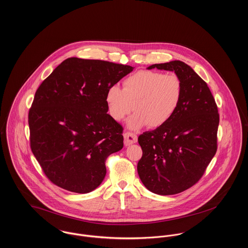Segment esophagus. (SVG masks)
Here are the masks:
<instances>
[{
    "mask_svg": "<svg viewBox=\"0 0 248 248\" xmlns=\"http://www.w3.org/2000/svg\"><path fill=\"white\" fill-rule=\"evenodd\" d=\"M137 141V136L131 132H126L124 134V144L126 146H129L131 144H134Z\"/></svg>",
    "mask_w": 248,
    "mask_h": 248,
    "instance_id": "34e87169",
    "label": "esophagus"
}]
</instances>
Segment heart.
Returning <instances> with one entry per match:
<instances>
[{
  "label": "heart",
  "mask_w": 248,
  "mask_h": 248,
  "mask_svg": "<svg viewBox=\"0 0 248 248\" xmlns=\"http://www.w3.org/2000/svg\"><path fill=\"white\" fill-rule=\"evenodd\" d=\"M184 85L174 73L139 71L125 78L123 89L109 87L105 101L108 113L115 121H122L133 111L128 127L139 130L149 124L159 128L167 124L180 107Z\"/></svg>",
  "instance_id": "1"
}]
</instances>
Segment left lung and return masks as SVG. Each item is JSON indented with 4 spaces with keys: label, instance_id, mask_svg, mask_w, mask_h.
Listing matches in <instances>:
<instances>
[{
    "label": "left lung",
    "instance_id": "left-lung-1",
    "mask_svg": "<svg viewBox=\"0 0 248 248\" xmlns=\"http://www.w3.org/2000/svg\"><path fill=\"white\" fill-rule=\"evenodd\" d=\"M173 71L183 81L180 107L164 126L138 137L143 155L137 172L144 186L159 195L191 187L203 176L217 152L219 113L207 84L180 61L149 66Z\"/></svg>",
    "mask_w": 248,
    "mask_h": 248
}]
</instances>
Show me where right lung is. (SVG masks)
I'll use <instances>...</instances> for the list:
<instances>
[{"label": "right lung", "mask_w": 248, "mask_h": 248, "mask_svg": "<svg viewBox=\"0 0 248 248\" xmlns=\"http://www.w3.org/2000/svg\"><path fill=\"white\" fill-rule=\"evenodd\" d=\"M134 67L69 58L36 91L28 113L30 147L46 177L76 193L95 189L107 157L123 148V127L105 96Z\"/></svg>", "instance_id": "right-lung-1"}]
</instances>
